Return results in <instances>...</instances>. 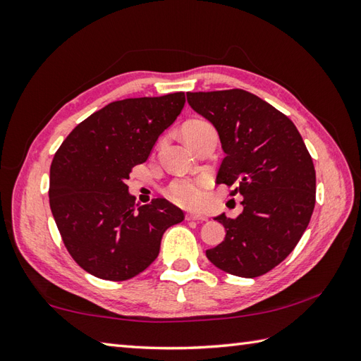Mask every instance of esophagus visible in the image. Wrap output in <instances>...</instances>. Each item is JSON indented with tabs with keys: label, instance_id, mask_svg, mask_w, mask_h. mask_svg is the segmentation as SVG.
Returning <instances> with one entry per match:
<instances>
[{
	"label": "esophagus",
	"instance_id": "34e87169",
	"mask_svg": "<svg viewBox=\"0 0 361 361\" xmlns=\"http://www.w3.org/2000/svg\"><path fill=\"white\" fill-rule=\"evenodd\" d=\"M186 220L189 221H206V216H202V214H186Z\"/></svg>",
	"mask_w": 361,
	"mask_h": 361
}]
</instances>
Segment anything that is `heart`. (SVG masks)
<instances>
[{
	"label": "heart",
	"mask_w": 361,
	"mask_h": 361,
	"mask_svg": "<svg viewBox=\"0 0 361 361\" xmlns=\"http://www.w3.org/2000/svg\"><path fill=\"white\" fill-rule=\"evenodd\" d=\"M203 126H208V124L203 121H192V122H189L183 132L200 128ZM167 194L175 203L185 206V208H198V206L203 204L204 198H206L204 181L192 180V178L176 180L172 183L171 188H169Z\"/></svg>",
	"instance_id": "obj_1"
}]
</instances>
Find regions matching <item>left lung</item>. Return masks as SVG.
Here are the masks:
<instances>
[{"label": "left lung", "instance_id": "8db88e82", "mask_svg": "<svg viewBox=\"0 0 361 361\" xmlns=\"http://www.w3.org/2000/svg\"><path fill=\"white\" fill-rule=\"evenodd\" d=\"M188 102L219 133L225 158L216 183L243 197L239 217H214L226 235L206 257L229 274L257 278L293 251L309 225L317 192L312 157L293 122L248 91H198Z\"/></svg>", "mask_w": 361, "mask_h": 361}]
</instances>
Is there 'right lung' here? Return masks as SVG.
<instances>
[{"label":"right lung","mask_w":361,"mask_h":361,"mask_svg":"<svg viewBox=\"0 0 361 361\" xmlns=\"http://www.w3.org/2000/svg\"><path fill=\"white\" fill-rule=\"evenodd\" d=\"M185 93L111 102L75 127L49 172V206L66 250L83 270L127 281L159 255L185 214L166 198L140 206L127 180L185 106Z\"/></svg>","instance_id":"1"}]
</instances>
